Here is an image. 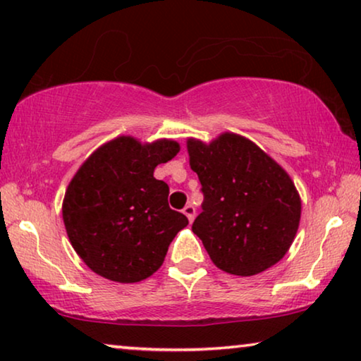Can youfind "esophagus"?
Returning a JSON list of instances; mask_svg holds the SVG:
<instances>
[{
    "instance_id": "34e87169",
    "label": "esophagus",
    "mask_w": 361,
    "mask_h": 361,
    "mask_svg": "<svg viewBox=\"0 0 361 361\" xmlns=\"http://www.w3.org/2000/svg\"><path fill=\"white\" fill-rule=\"evenodd\" d=\"M183 214L186 215L190 222H192V220H195V217H196V209H195V206H192V204H186L185 209H183Z\"/></svg>"
}]
</instances>
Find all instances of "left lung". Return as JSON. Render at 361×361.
Returning <instances> with one entry per match:
<instances>
[{
    "label": "left lung",
    "instance_id": "1",
    "mask_svg": "<svg viewBox=\"0 0 361 361\" xmlns=\"http://www.w3.org/2000/svg\"><path fill=\"white\" fill-rule=\"evenodd\" d=\"M204 195L192 232L215 266L255 276L276 264L297 235L301 201L292 178L255 142L224 133L211 144L188 139Z\"/></svg>",
    "mask_w": 361,
    "mask_h": 361
}]
</instances>
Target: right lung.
Segmentation results:
<instances>
[{"instance_id": "right-lung-1", "label": "right lung", "mask_w": 361, "mask_h": 361, "mask_svg": "<svg viewBox=\"0 0 361 361\" xmlns=\"http://www.w3.org/2000/svg\"><path fill=\"white\" fill-rule=\"evenodd\" d=\"M178 152L171 139L141 144L120 136L80 165L64 195L63 220L74 251L95 274L133 283L162 266L188 219L170 209L169 185L154 170Z\"/></svg>"}]
</instances>
